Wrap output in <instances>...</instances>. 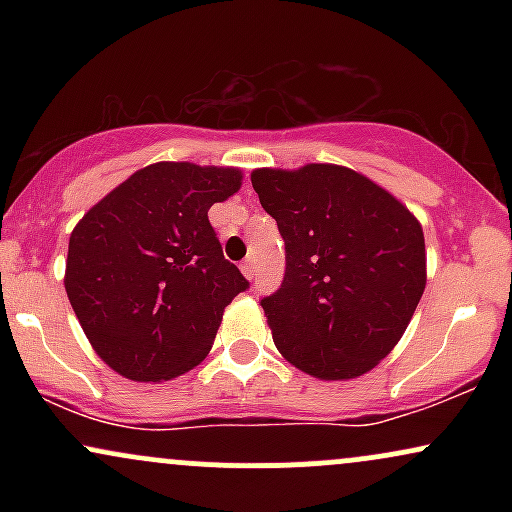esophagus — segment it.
Instances as JSON below:
<instances>
[{"label":"esophagus","mask_w":512,"mask_h":512,"mask_svg":"<svg viewBox=\"0 0 512 512\" xmlns=\"http://www.w3.org/2000/svg\"><path fill=\"white\" fill-rule=\"evenodd\" d=\"M240 272L245 274V279H252V276H255V262L245 260L243 264H240Z\"/></svg>","instance_id":"34e87169"}]
</instances>
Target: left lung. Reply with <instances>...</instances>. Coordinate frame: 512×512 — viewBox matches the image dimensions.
<instances>
[{"label":"left lung","instance_id":"1","mask_svg":"<svg viewBox=\"0 0 512 512\" xmlns=\"http://www.w3.org/2000/svg\"><path fill=\"white\" fill-rule=\"evenodd\" d=\"M250 180L286 245L281 289L262 298L276 349L320 380L368 373L402 339L426 289L421 223L344 166L257 168Z\"/></svg>","mask_w":512,"mask_h":512}]
</instances>
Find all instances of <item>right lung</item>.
Masks as SVG:
<instances>
[{
  "instance_id": "right-lung-1",
  "label": "right lung",
  "mask_w": 512,
  "mask_h": 512,
  "mask_svg": "<svg viewBox=\"0 0 512 512\" xmlns=\"http://www.w3.org/2000/svg\"><path fill=\"white\" fill-rule=\"evenodd\" d=\"M240 180L238 168L151 163L74 226L64 289L93 351L125 378L161 383L202 363L223 308L250 286L207 216Z\"/></svg>"
}]
</instances>
